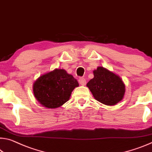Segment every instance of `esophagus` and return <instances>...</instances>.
Masks as SVG:
<instances>
[{
  "label": "esophagus",
  "mask_w": 152,
  "mask_h": 152,
  "mask_svg": "<svg viewBox=\"0 0 152 152\" xmlns=\"http://www.w3.org/2000/svg\"><path fill=\"white\" fill-rule=\"evenodd\" d=\"M78 82H79V83H80V85H83V86H85L86 84V80L84 78H79Z\"/></svg>",
  "instance_id": "esophagus-1"
}]
</instances>
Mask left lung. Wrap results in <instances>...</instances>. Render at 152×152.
<instances>
[{"mask_svg": "<svg viewBox=\"0 0 152 152\" xmlns=\"http://www.w3.org/2000/svg\"><path fill=\"white\" fill-rule=\"evenodd\" d=\"M93 74L86 86L96 100L106 105H114L122 100L125 85L118 75L102 66L97 67Z\"/></svg>", "mask_w": 152, "mask_h": 152, "instance_id": "8db88e82", "label": "left lung"}]
</instances>
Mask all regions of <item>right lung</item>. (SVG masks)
<instances>
[{
	"label": "right lung",
	"mask_w": 152,
	"mask_h": 152,
	"mask_svg": "<svg viewBox=\"0 0 152 152\" xmlns=\"http://www.w3.org/2000/svg\"><path fill=\"white\" fill-rule=\"evenodd\" d=\"M79 84L64 69L56 68L40 76L33 84L34 97L43 107L55 109L69 99Z\"/></svg>",
	"instance_id": "1"
}]
</instances>
